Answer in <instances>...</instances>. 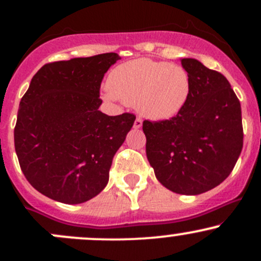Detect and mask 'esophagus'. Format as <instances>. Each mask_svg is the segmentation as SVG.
<instances>
[{
	"label": "esophagus",
	"instance_id": "esophagus-1",
	"mask_svg": "<svg viewBox=\"0 0 261 261\" xmlns=\"http://www.w3.org/2000/svg\"><path fill=\"white\" fill-rule=\"evenodd\" d=\"M141 126H142V120H141L140 118H137L136 120H135V122H134V127L135 128H140Z\"/></svg>",
	"mask_w": 261,
	"mask_h": 261
}]
</instances>
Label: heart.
Instances as JSON below:
<instances>
[{"label": "heart", "mask_w": 261, "mask_h": 261, "mask_svg": "<svg viewBox=\"0 0 261 261\" xmlns=\"http://www.w3.org/2000/svg\"><path fill=\"white\" fill-rule=\"evenodd\" d=\"M107 85V99L135 106L152 120H167L180 113L191 93L190 76L182 66L149 59L116 66Z\"/></svg>", "instance_id": "obj_1"}]
</instances>
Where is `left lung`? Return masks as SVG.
Returning <instances> with one entry per match:
<instances>
[{"mask_svg": "<svg viewBox=\"0 0 261 261\" xmlns=\"http://www.w3.org/2000/svg\"><path fill=\"white\" fill-rule=\"evenodd\" d=\"M191 93L169 120H145L146 154L163 187L199 195L230 174L243 147L241 103L222 73L195 59H181Z\"/></svg>", "mask_w": 261, "mask_h": 261, "instance_id": "8db88e82", "label": "left lung"}]
</instances>
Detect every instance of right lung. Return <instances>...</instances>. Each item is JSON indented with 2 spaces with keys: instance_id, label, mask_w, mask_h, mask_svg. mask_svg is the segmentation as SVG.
Instances as JSON below:
<instances>
[{
  "instance_id": "1",
  "label": "right lung",
  "mask_w": 261,
  "mask_h": 261,
  "mask_svg": "<svg viewBox=\"0 0 261 261\" xmlns=\"http://www.w3.org/2000/svg\"><path fill=\"white\" fill-rule=\"evenodd\" d=\"M115 53L44 65L20 99L14 147L27 180L43 195L74 205L107 187L114 154L136 116L99 109L104 73Z\"/></svg>"
}]
</instances>
